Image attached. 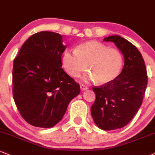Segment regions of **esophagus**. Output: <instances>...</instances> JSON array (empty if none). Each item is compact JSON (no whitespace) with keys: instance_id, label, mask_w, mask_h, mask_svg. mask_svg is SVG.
Segmentation results:
<instances>
[{"instance_id":"esophagus-1","label":"esophagus","mask_w":155,"mask_h":155,"mask_svg":"<svg viewBox=\"0 0 155 155\" xmlns=\"http://www.w3.org/2000/svg\"><path fill=\"white\" fill-rule=\"evenodd\" d=\"M80 88H81V90H86V89H87V87H86L85 85H84V84L80 85Z\"/></svg>"}]
</instances>
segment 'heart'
I'll list each match as a JSON object with an SVG mask.
<instances>
[{"label": "heart", "instance_id": "b5f03b06", "mask_svg": "<svg viewBox=\"0 0 155 155\" xmlns=\"http://www.w3.org/2000/svg\"><path fill=\"white\" fill-rule=\"evenodd\" d=\"M62 64L68 74L79 77L88 68L91 71L84 77L87 81H97L105 85L113 82L120 75L124 66V56L116 48H109L97 41H87L76 50L67 49L62 58Z\"/></svg>", "mask_w": 155, "mask_h": 155}]
</instances>
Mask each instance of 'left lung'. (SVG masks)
I'll return each mask as SVG.
<instances>
[{
    "label": "left lung",
    "instance_id": "1",
    "mask_svg": "<svg viewBox=\"0 0 155 155\" xmlns=\"http://www.w3.org/2000/svg\"><path fill=\"white\" fill-rule=\"evenodd\" d=\"M114 42L124 56L122 71L115 81L92 87L96 99L91 114L99 128L105 131L126 126L141 107L147 85V74L140 52L118 35L106 37Z\"/></svg>",
    "mask_w": 155,
    "mask_h": 155
}]
</instances>
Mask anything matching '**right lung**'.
<instances>
[{"label":"right lung","mask_w":155,"mask_h":155,"mask_svg":"<svg viewBox=\"0 0 155 155\" xmlns=\"http://www.w3.org/2000/svg\"><path fill=\"white\" fill-rule=\"evenodd\" d=\"M63 37L43 31L31 35L21 46L13 67V97L28 124L51 128L66 113L80 87L63 71Z\"/></svg>","instance_id":"obj_1"}]
</instances>
